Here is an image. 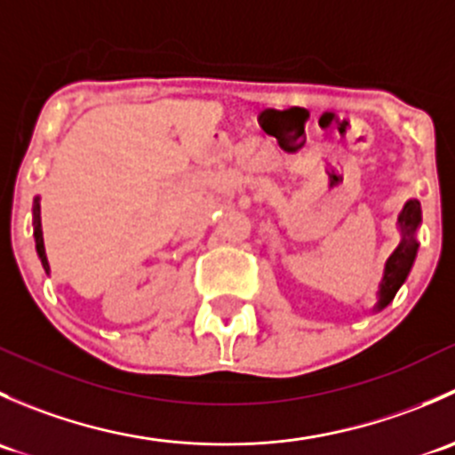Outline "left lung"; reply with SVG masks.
<instances>
[{
	"instance_id": "1",
	"label": "left lung",
	"mask_w": 455,
	"mask_h": 455,
	"mask_svg": "<svg viewBox=\"0 0 455 455\" xmlns=\"http://www.w3.org/2000/svg\"><path fill=\"white\" fill-rule=\"evenodd\" d=\"M401 233L403 240L398 244V249L389 255L387 264H385V275L383 282H380V292H379V304H376V310L385 308L389 301L394 299V295L398 292V288L403 286V282L410 275L411 264L416 259V251H419V244L414 240V233L420 224V202L419 200H410L403 209L401 218Z\"/></svg>"
}]
</instances>
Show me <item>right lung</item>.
<instances>
[{
    "mask_svg": "<svg viewBox=\"0 0 455 455\" xmlns=\"http://www.w3.org/2000/svg\"><path fill=\"white\" fill-rule=\"evenodd\" d=\"M35 244H36V253L41 257V264H44L45 270H50L48 266V257H45V249H44V235H41V218H39V200H35Z\"/></svg>",
    "mask_w": 455,
    "mask_h": 455,
    "instance_id": "add662e5",
    "label": "right lung"
}]
</instances>
